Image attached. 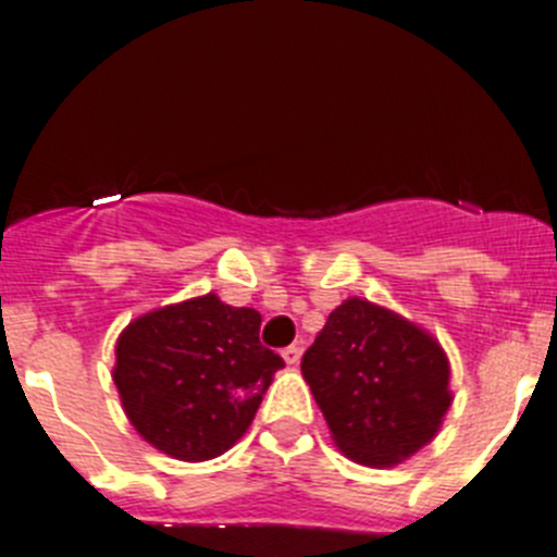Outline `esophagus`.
Segmentation results:
<instances>
[{"label": "esophagus", "instance_id": "34e87169", "mask_svg": "<svg viewBox=\"0 0 557 557\" xmlns=\"http://www.w3.org/2000/svg\"><path fill=\"white\" fill-rule=\"evenodd\" d=\"M301 354H304V348L298 346V343H293V346L284 348L282 357H284V362H287V366H298V362H301Z\"/></svg>", "mask_w": 557, "mask_h": 557}]
</instances>
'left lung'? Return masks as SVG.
<instances>
[{
    "label": "left lung",
    "mask_w": 557,
    "mask_h": 557,
    "mask_svg": "<svg viewBox=\"0 0 557 557\" xmlns=\"http://www.w3.org/2000/svg\"><path fill=\"white\" fill-rule=\"evenodd\" d=\"M334 444L366 466H393L435 437L451 405L444 348L405 318L351 298L301 359Z\"/></svg>",
    "instance_id": "1"
}]
</instances>
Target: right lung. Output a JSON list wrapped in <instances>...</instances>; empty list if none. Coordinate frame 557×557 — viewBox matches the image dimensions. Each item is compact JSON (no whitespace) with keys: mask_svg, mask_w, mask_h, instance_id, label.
I'll use <instances>...</instances> for the list:
<instances>
[{"mask_svg":"<svg viewBox=\"0 0 557 557\" xmlns=\"http://www.w3.org/2000/svg\"><path fill=\"white\" fill-rule=\"evenodd\" d=\"M262 314L218 295L150 312L122 332L113 382L147 444L211 460L245 435L284 359L259 339Z\"/></svg>","mask_w":557,"mask_h":557,"instance_id":"add662e5","label":"right lung"}]
</instances>
